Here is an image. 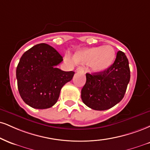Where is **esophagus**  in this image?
I'll list each match as a JSON object with an SVG mask.
<instances>
[{
  "mask_svg": "<svg viewBox=\"0 0 150 150\" xmlns=\"http://www.w3.org/2000/svg\"><path fill=\"white\" fill-rule=\"evenodd\" d=\"M76 72L77 73H84V68H83L82 67H79V68H77V69H76Z\"/></svg>",
  "mask_w": 150,
  "mask_h": 150,
  "instance_id": "34e87169",
  "label": "esophagus"
}]
</instances>
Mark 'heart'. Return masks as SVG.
<instances>
[{"label": "heart", "mask_w": 150, "mask_h": 150, "mask_svg": "<svg viewBox=\"0 0 150 150\" xmlns=\"http://www.w3.org/2000/svg\"><path fill=\"white\" fill-rule=\"evenodd\" d=\"M73 59L77 64H91L94 73H101L114 63L115 51L110 45L95 47L77 52Z\"/></svg>", "instance_id": "1"}]
</instances>
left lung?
<instances>
[{
    "label": "left lung",
    "mask_w": 150,
    "mask_h": 150,
    "mask_svg": "<svg viewBox=\"0 0 150 150\" xmlns=\"http://www.w3.org/2000/svg\"><path fill=\"white\" fill-rule=\"evenodd\" d=\"M130 77L127 56L119 51L114 64L107 70L101 73L86 74V83L81 91L83 103L95 110L112 108L124 98Z\"/></svg>",
    "instance_id": "left-lung-1"
}]
</instances>
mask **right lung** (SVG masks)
<instances>
[{"label":"right lung","instance_id":"obj_1","mask_svg":"<svg viewBox=\"0 0 150 150\" xmlns=\"http://www.w3.org/2000/svg\"><path fill=\"white\" fill-rule=\"evenodd\" d=\"M62 61L60 54L45 43L36 45L23 53L16 76L19 94L27 105L47 109L57 102L61 88L75 74L57 68Z\"/></svg>","mask_w":150,"mask_h":150}]
</instances>
